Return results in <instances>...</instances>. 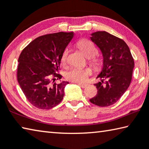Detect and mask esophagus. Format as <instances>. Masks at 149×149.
Returning a JSON list of instances; mask_svg holds the SVG:
<instances>
[{"mask_svg":"<svg viewBox=\"0 0 149 149\" xmlns=\"http://www.w3.org/2000/svg\"><path fill=\"white\" fill-rule=\"evenodd\" d=\"M77 85L80 86L81 88H85L86 87H87L88 84H79V83H77Z\"/></svg>","mask_w":149,"mask_h":149,"instance_id":"obj_1","label":"esophagus"}]
</instances>
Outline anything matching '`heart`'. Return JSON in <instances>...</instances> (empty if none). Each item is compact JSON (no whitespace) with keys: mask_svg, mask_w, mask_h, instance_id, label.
Returning a JSON list of instances; mask_svg holds the SVG:
<instances>
[{"mask_svg":"<svg viewBox=\"0 0 149 149\" xmlns=\"http://www.w3.org/2000/svg\"><path fill=\"white\" fill-rule=\"evenodd\" d=\"M77 47L82 50L84 54L88 58H90V63L95 67H99L100 61L99 59L94 57L97 54L98 50L93 42L89 40L84 39L77 42ZM69 49L66 48L62 52L61 55V62L65 64L68 60ZM91 74L90 69H82L78 68H73L68 70L65 74V77L68 80L75 83H84L87 80L88 75Z\"/></svg>","mask_w":149,"mask_h":149,"instance_id":"heart-1","label":"heart"}]
</instances>
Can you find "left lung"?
<instances>
[{"label":"left lung","instance_id":"8db88e82","mask_svg":"<svg viewBox=\"0 0 149 149\" xmlns=\"http://www.w3.org/2000/svg\"><path fill=\"white\" fill-rule=\"evenodd\" d=\"M90 39L101 51L103 65L97 77L100 81L95 84L97 94L89 100L99 107H109L116 102L129 87L134 60L125 42L109 33H93Z\"/></svg>","mask_w":149,"mask_h":149}]
</instances>
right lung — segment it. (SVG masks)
<instances>
[{
  "instance_id": "1",
  "label": "right lung",
  "mask_w": 149,
  "mask_h": 149,
  "mask_svg": "<svg viewBox=\"0 0 149 149\" xmlns=\"http://www.w3.org/2000/svg\"><path fill=\"white\" fill-rule=\"evenodd\" d=\"M74 32H58L39 37L22 50L18 58L17 81L27 99L35 107L48 110L62 101L69 84L54 83L62 52L74 37ZM54 80V84L51 81Z\"/></svg>"
}]
</instances>
